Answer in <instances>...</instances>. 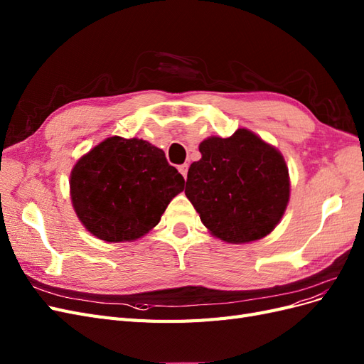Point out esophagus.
Here are the masks:
<instances>
[{"mask_svg": "<svg viewBox=\"0 0 364 364\" xmlns=\"http://www.w3.org/2000/svg\"><path fill=\"white\" fill-rule=\"evenodd\" d=\"M178 170L181 171V174L186 179V174H188V164H182L178 167Z\"/></svg>", "mask_w": 364, "mask_h": 364, "instance_id": "obj_1", "label": "esophagus"}]
</instances>
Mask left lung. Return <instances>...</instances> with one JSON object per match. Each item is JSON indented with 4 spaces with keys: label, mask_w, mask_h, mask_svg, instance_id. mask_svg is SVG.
<instances>
[{
    "label": "left lung",
    "mask_w": 364,
    "mask_h": 364,
    "mask_svg": "<svg viewBox=\"0 0 364 364\" xmlns=\"http://www.w3.org/2000/svg\"><path fill=\"white\" fill-rule=\"evenodd\" d=\"M191 164L185 194L215 238L245 245L267 237L290 200L282 153L249 129L209 136Z\"/></svg>",
    "instance_id": "left-lung-1"
}]
</instances>
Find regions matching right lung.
Wrapping results in <instances>:
<instances>
[{
  "instance_id": "add662e5",
  "label": "right lung",
  "mask_w": 364,
  "mask_h": 364,
  "mask_svg": "<svg viewBox=\"0 0 364 364\" xmlns=\"http://www.w3.org/2000/svg\"><path fill=\"white\" fill-rule=\"evenodd\" d=\"M183 185L165 153L139 138H106L77 161L70 174L77 217L107 243L146 235Z\"/></svg>"
}]
</instances>
